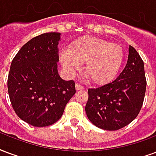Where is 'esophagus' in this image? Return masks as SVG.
Segmentation results:
<instances>
[{"mask_svg":"<svg viewBox=\"0 0 156 156\" xmlns=\"http://www.w3.org/2000/svg\"><path fill=\"white\" fill-rule=\"evenodd\" d=\"M76 90H80L84 89V86H82L81 85H80V84L76 83Z\"/></svg>","mask_w":156,"mask_h":156,"instance_id":"34e87169","label":"esophagus"}]
</instances>
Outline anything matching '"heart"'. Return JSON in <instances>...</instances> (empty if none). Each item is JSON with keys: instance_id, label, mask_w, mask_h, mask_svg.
<instances>
[{"instance_id": "1", "label": "heart", "mask_w": 156, "mask_h": 156, "mask_svg": "<svg viewBox=\"0 0 156 156\" xmlns=\"http://www.w3.org/2000/svg\"><path fill=\"white\" fill-rule=\"evenodd\" d=\"M125 53L118 44L105 40L85 36L74 41L69 51H64L60 55L62 66L72 74L84 64L86 77L97 86L110 83L116 77L123 64Z\"/></svg>"}]
</instances>
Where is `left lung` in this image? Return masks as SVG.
Segmentation results:
<instances>
[{
	"label": "left lung",
	"instance_id": "left-lung-1",
	"mask_svg": "<svg viewBox=\"0 0 156 156\" xmlns=\"http://www.w3.org/2000/svg\"><path fill=\"white\" fill-rule=\"evenodd\" d=\"M146 89L144 62L133 46L128 61L116 79L106 85L88 90L86 105L88 119L105 130H117L135 120L140 111Z\"/></svg>",
	"mask_w": 156,
	"mask_h": 156
}]
</instances>
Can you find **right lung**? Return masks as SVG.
<instances>
[{
    "mask_svg": "<svg viewBox=\"0 0 156 156\" xmlns=\"http://www.w3.org/2000/svg\"><path fill=\"white\" fill-rule=\"evenodd\" d=\"M61 34L44 33L20 48L11 62L8 93L18 116L36 127H45L61 119L65 107L76 94L74 80L58 74V44Z\"/></svg>",
    "mask_w": 156,
    "mask_h": 156,
    "instance_id": "right-lung-1",
    "label": "right lung"
}]
</instances>
